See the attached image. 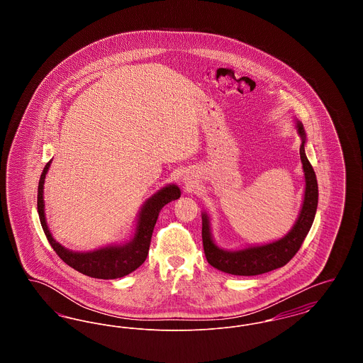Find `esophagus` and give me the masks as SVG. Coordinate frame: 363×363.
<instances>
[{"instance_id": "esophagus-1", "label": "esophagus", "mask_w": 363, "mask_h": 363, "mask_svg": "<svg viewBox=\"0 0 363 363\" xmlns=\"http://www.w3.org/2000/svg\"><path fill=\"white\" fill-rule=\"evenodd\" d=\"M193 179H194V178H191V177H190V175H188V174L182 177V182H184V185H185V186H191V184L194 182Z\"/></svg>"}]
</instances>
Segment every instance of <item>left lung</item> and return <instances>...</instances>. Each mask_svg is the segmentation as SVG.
Segmentation results:
<instances>
[{
    "label": "left lung",
    "instance_id": "8db88e82",
    "mask_svg": "<svg viewBox=\"0 0 363 363\" xmlns=\"http://www.w3.org/2000/svg\"><path fill=\"white\" fill-rule=\"evenodd\" d=\"M296 133L302 140L299 155L302 162V169L305 174V193L303 201L299 211V215L294 223L293 228L280 240L262 243V245H250L242 249L228 250L216 245L211 231V219L207 212L201 213L203 219V246L207 261L216 269L238 275V277H255L269 271H274L286 265L293 259L295 253L299 250L303 240L306 238L311 230L318 203V185L315 173L311 167V162L305 154L306 133L303 125L295 121Z\"/></svg>",
    "mask_w": 363,
    "mask_h": 363
}]
</instances>
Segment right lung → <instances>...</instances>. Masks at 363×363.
Here are the masks:
<instances>
[{"mask_svg": "<svg viewBox=\"0 0 363 363\" xmlns=\"http://www.w3.org/2000/svg\"><path fill=\"white\" fill-rule=\"evenodd\" d=\"M50 164H52V160L48 162L39 179L38 213H39L42 228L46 234V238L52 245L54 252L60 256V259L67 262L73 269L79 271L80 274L95 277V279H118L136 271L147 259L152 231H154L160 209L166 204H169L170 201L181 197L179 188L175 184H169L162 189L157 190L150 199H147V201L138 211L135 234L129 241L107 245L89 252H74L62 246L60 242L52 238V233L46 222L43 185H45L46 174L50 169Z\"/></svg>", "mask_w": 363, "mask_h": 363, "instance_id": "obj_1", "label": "right lung"}]
</instances>
